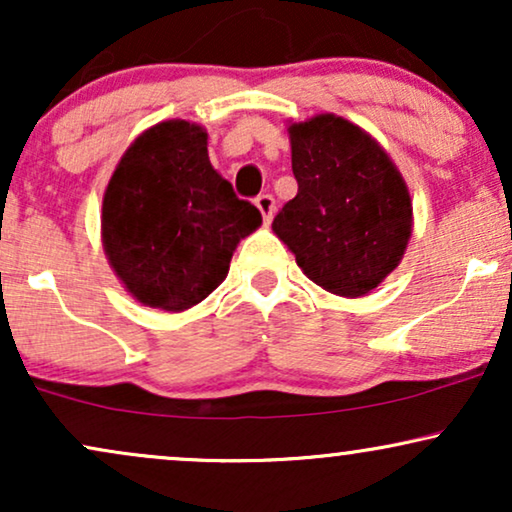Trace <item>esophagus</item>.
<instances>
[{"instance_id": "1", "label": "esophagus", "mask_w": 512, "mask_h": 512, "mask_svg": "<svg viewBox=\"0 0 512 512\" xmlns=\"http://www.w3.org/2000/svg\"><path fill=\"white\" fill-rule=\"evenodd\" d=\"M255 205H257V208H260L264 222H271V217H274V212H276L274 196H271V193H262V196H257Z\"/></svg>"}]
</instances>
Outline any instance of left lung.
Masks as SVG:
<instances>
[{
    "mask_svg": "<svg viewBox=\"0 0 512 512\" xmlns=\"http://www.w3.org/2000/svg\"><path fill=\"white\" fill-rule=\"evenodd\" d=\"M288 134L297 196L271 229L316 286L366 295L409 245V189L383 146L345 118L323 113L290 125Z\"/></svg>",
    "mask_w": 512,
    "mask_h": 512,
    "instance_id": "obj_1",
    "label": "left lung"
}]
</instances>
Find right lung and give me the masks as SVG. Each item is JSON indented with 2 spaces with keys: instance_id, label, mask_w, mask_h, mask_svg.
<instances>
[{
  "instance_id": "obj_1",
  "label": "right lung",
  "mask_w": 512,
  "mask_h": 512,
  "mask_svg": "<svg viewBox=\"0 0 512 512\" xmlns=\"http://www.w3.org/2000/svg\"><path fill=\"white\" fill-rule=\"evenodd\" d=\"M260 224V210L210 165L208 132L186 120L134 139L103 193L108 262L141 304L165 312L205 300Z\"/></svg>"
}]
</instances>
